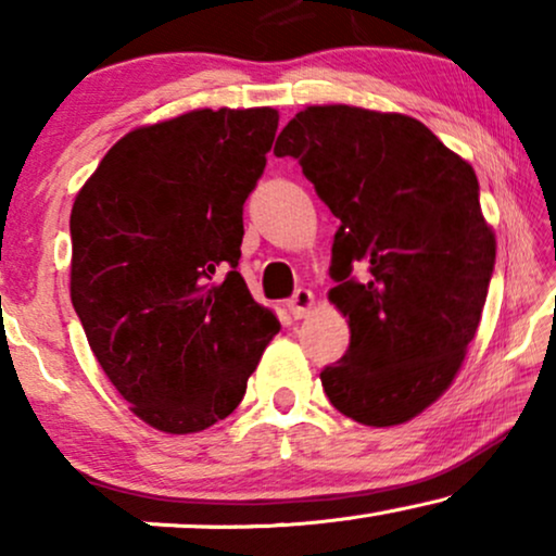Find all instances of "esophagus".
<instances>
[{
	"label": "esophagus",
	"instance_id": "34e87169",
	"mask_svg": "<svg viewBox=\"0 0 556 556\" xmlns=\"http://www.w3.org/2000/svg\"><path fill=\"white\" fill-rule=\"evenodd\" d=\"M311 306H314V293H311L308 288H299V291L291 295V301H288V311H291L293 318L306 316Z\"/></svg>",
	"mask_w": 556,
	"mask_h": 556
}]
</instances>
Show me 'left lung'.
<instances>
[{
    "mask_svg": "<svg viewBox=\"0 0 556 556\" xmlns=\"http://www.w3.org/2000/svg\"><path fill=\"white\" fill-rule=\"evenodd\" d=\"M273 151L341 219L329 301L352 339L321 371L326 397L369 428L413 420L458 375L496 263L473 166L417 118L356 105H308Z\"/></svg>",
    "mask_w": 556,
    "mask_h": 556,
    "instance_id": "left-lung-1",
    "label": "left lung"
}]
</instances>
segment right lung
I'll use <instances>...</instances> for the list:
<instances>
[{
    "instance_id": "obj_1",
    "label": "right lung",
    "mask_w": 556,
    "mask_h": 556,
    "mask_svg": "<svg viewBox=\"0 0 556 556\" xmlns=\"http://www.w3.org/2000/svg\"><path fill=\"white\" fill-rule=\"evenodd\" d=\"M276 128V109L134 128L73 202V308L111 384L162 432L225 420L280 331L238 273L242 204Z\"/></svg>"
}]
</instances>
